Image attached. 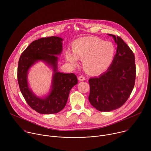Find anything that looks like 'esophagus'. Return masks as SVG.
<instances>
[{
	"mask_svg": "<svg viewBox=\"0 0 151 151\" xmlns=\"http://www.w3.org/2000/svg\"><path fill=\"white\" fill-rule=\"evenodd\" d=\"M78 79H79V81H83L85 80V76H80L79 77Z\"/></svg>",
	"mask_w": 151,
	"mask_h": 151,
	"instance_id": "esophagus-1",
	"label": "esophagus"
}]
</instances>
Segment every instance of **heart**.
<instances>
[{"label":"heart","instance_id":"1","mask_svg":"<svg viewBox=\"0 0 151 151\" xmlns=\"http://www.w3.org/2000/svg\"><path fill=\"white\" fill-rule=\"evenodd\" d=\"M73 51L65 52L66 60L76 66L79 58L83 60L85 69L93 73H100L108 69L113 61L115 47L112 42L94 37L76 39L73 43Z\"/></svg>","mask_w":151,"mask_h":151}]
</instances>
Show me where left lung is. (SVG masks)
Here are the masks:
<instances>
[{
    "label": "left lung",
    "instance_id": "1",
    "mask_svg": "<svg viewBox=\"0 0 151 151\" xmlns=\"http://www.w3.org/2000/svg\"><path fill=\"white\" fill-rule=\"evenodd\" d=\"M109 35L117 44L113 61L106 72L89 79V101L101 112H109L121 107L130 97L136 79L133 52L120 37Z\"/></svg>",
    "mask_w": 151,
    "mask_h": 151
}]
</instances>
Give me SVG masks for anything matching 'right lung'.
Returning <instances> with one entry per match:
<instances>
[{
	"mask_svg": "<svg viewBox=\"0 0 151 151\" xmlns=\"http://www.w3.org/2000/svg\"><path fill=\"white\" fill-rule=\"evenodd\" d=\"M62 41L63 39L57 36L36 40L21 54L18 61L17 78L20 91L31 108L41 114H52L61 111L66 104L70 90L78 83L74 73H63L57 70L56 55L62 52ZM40 60L51 65L54 72L52 88L45 98L37 97L29 88L27 82L29 69Z\"/></svg>",
	"mask_w": 151,
	"mask_h": 151,
	"instance_id": "right-lung-1",
	"label": "right lung"
}]
</instances>
